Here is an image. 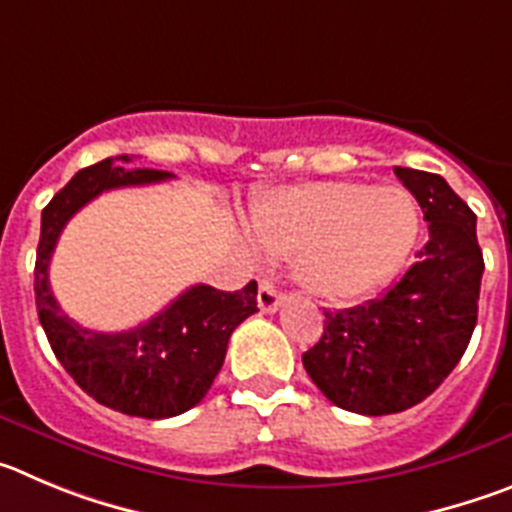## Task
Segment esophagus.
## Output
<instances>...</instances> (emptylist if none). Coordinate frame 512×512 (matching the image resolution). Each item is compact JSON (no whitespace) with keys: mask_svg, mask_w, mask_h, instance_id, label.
I'll return each instance as SVG.
<instances>
[{"mask_svg":"<svg viewBox=\"0 0 512 512\" xmlns=\"http://www.w3.org/2000/svg\"><path fill=\"white\" fill-rule=\"evenodd\" d=\"M280 301H283L280 290L275 288L270 280H262L260 290H257V306H260V311L262 313H275L280 308Z\"/></svg>","mask_w":512,"mask_h":512,"instance_id":"esophagus-1","label":"esophagus"}]
</instances>
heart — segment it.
Returning a JSON list of instances; mask_svg holds the SVG:
<instances>
[{
  "instance_id": "1",
  "label": "heart",
  "mask_w": 512,
  "mask_h": 512,
  "mask_svg": "<svg viewBox=\"0 0 512 512\" xmlns=\"http://www.w3.org/2000/svg\"><path fill=\"white\" fill-rule=\"evenodd\" d=\"M418 229L416 199L395 183H296L265 193L250 214L255 245L293 255L298 283L326 301H352L385 283L413 250Z\"/></svg>"
}]
</instances>
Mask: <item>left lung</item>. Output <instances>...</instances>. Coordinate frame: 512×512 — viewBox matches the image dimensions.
Instances as JSON below:
<instances>
[{
	"label": "left lung",
	"mask_w": 512,
	"mask_h": 512,
	"mask_svg": "<svg viewBox=\"0 0 512 512\" xmlns=\"http://www.w3.org/2000/svg\"><path fill=\"white\" fill-rule=\"evenodd\" d=\"M416 196L428 237L382 296L324 311V334L303 367L334 405L388 416L434 393L462 359L474 324L485 260L477 216L436 173L395 168Z\"/></svg>",
	"instance_id": "1"
}]
</instances>
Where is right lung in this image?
Returning a JSON list of instances; mask_svg holds the SVG:
<instances>
[{
    "instance_id": "obj_1",
    "label": "right lung",
    "mask_w": 512,
    "mask_h": 512,
    "mask_svg": "<svg viewBox=\"0 0 512 512\" xmlns=\"http://www.w3.org/2000/svg\"><path fill=\"white\" fill-rule=\"evenodd\" d=\"M122 163L130 158L122 155ZM168 178L173 173L119 168L112 158L78 170L43 209L35 260V303L58 362L96 403L140 418L178 416L204 400L224 365L229 336L257 311V283L234 293L191 285L145 324L104 334L68 319L50 290L48 267L68 219L99 193Z\"/></svg>"
}]
</instances>
